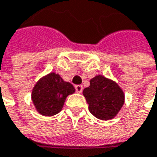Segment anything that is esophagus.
Returning <instances> with one entry per match:
<instances>
[{
	"label": "esophagus",
	"instance_id": "1",
	"mask_svg": "<svg viewBox=\"0 0 157 157\" xmlns=\"http://www.w3.org/2000/svg\"><path fill=\"white\" fill-rule=\"evenodd\" d=\"M83 89H84V87H83V86H81V85H77V86H75V90H76V92H77L78 94H81V93L83 92Z\"/></svg>",
	"mask_w": 157,
	"mask_h": 157
}]
</instances>
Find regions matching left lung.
<instances>
[{
  "label": "left lung",
  "mask_w": 157,
  "mask_h": 157,
  "mask_svg": "<svg viewBox=\"0 0 157 157\" xmlns=\"http://www.w3.org/2000/svg\"><path fill=\"white\" fill-rule=\"evenodd\" d=\"M83 95L88 103L89 111L101 121L114 119L125 102V95L121 86L104 75H96Z\"/></svg>",
  "instance_id": "obj_1"
}]
</instances>
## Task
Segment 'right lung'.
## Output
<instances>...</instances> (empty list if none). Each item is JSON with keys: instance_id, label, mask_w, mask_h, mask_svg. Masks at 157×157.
<instances>
[{"instance_id": "right-lung-1", "label": "right lung", "mask_w": 157, "mask_h": 157, "mask_svg": "<svg viewBox=\"0 0 157 157\" xmlns=\"http://www.w3.org/2000/svg\"><path fill=\"white\" fill-rule=\"evenodd\" d=\"M74 92L75 88L71 83L65 82L59 73L52 71L36 83L31 92V99L39 114L50 117L62 109L66 98Z\"/></svg>"}]
</instances>
